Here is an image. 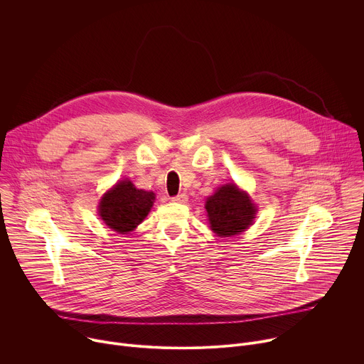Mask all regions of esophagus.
<instances>
[{
	"label": "esophagus",
	"instance_id": "obj_1",
	"mask_svg": "<svg viewBox=\"0 0 364 364\" xmlns=\"http://www.w3.org/2000/svg\"><path fill=\"white\" fill-rule=\"evenodd\" d=\"M187 198H188V197H187L186 193H180V194L171 197V201H176V203H186Z\"/></svg>",
	"mask_w": 364,
	"mask_h": 364
}]
</instances>
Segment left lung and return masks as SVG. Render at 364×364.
Returning <instances> with one entry per match:
<instances>
[{
  "mask_svg": "<svg viewBox=\"0 0 364 364\" xmlns=\"http://www.w3.org/2000/svg\"><path fill=\"white\" fill-rule=\"evenodd\" d=\"M205 210L209 215L210 228L218 236L239 235L252 225L256 212L247 194L235 184L220 187L207 198Z\"/></svg>",
  "mask_w": 364,
  "mask_h": 364,
  "instance_id": "obj_1",
  "label": "left lung"
}]
</instances>
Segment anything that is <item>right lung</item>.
<instances>
[{"mask_svg":"<svg viewBox=\"0 0 364 364\" xmlns=\"http://www.w3.org/2000/svg\"><path fill=\"white\" fill-rule=\"evenodd\" d=\"M154 200L152 191L138 190L131 181L125 180L102 197L99 215L107 226L125 235L146 218Z\"/></svg>","mask_w":364,"mask_h":364,"instance_id":"obj_1","label":"right lung"}]
</instances>
